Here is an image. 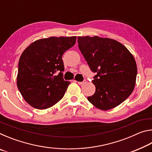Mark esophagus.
Instances as JSON below:
<instances>
[{
  "instance_id": "esophagus-1",
  "label": "esophagus",
  "mask_w": 152,
  "mask_h": 152,
  "mask_svg": "<svg viewBox=\"0 0 152 152\" xmlns=\"http://www.w3.org/2000/svg\"><path fill=\"white\" fill-rule=\"evenodd\" d=\"M78 82V84H79V85H83V84L86 83V80H84L83 82Z\"/></svg>"
}]
</instances>
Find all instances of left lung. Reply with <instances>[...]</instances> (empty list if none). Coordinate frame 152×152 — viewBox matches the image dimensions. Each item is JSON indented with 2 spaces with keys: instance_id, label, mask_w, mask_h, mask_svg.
<instances>
[{
  "instance_id": "8db88e82",
  "label": "left lung",
  "mask_w": 152,
  "mask_h": 152,
  "mask_svg": "<svg viewBox=\"0 0 152 152\" xmlns=\"http://www.w3.org/2000/svg\"><path fill=\"white\" fill-rule=\"evenodd\" d=\"M78 48L91 70L96 74L94 94L88 101L102 110L117 107L134 89L137 64L132 53L117 41L98 36L78 37Z\"/></svg>"
}]
</instances>
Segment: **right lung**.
Instances as JSON below:
<instances>
[{
    "instance_id": "1",
    "label": "right lung",
    "mask_w": 152,
    "mask_h": 152,
    "mask_svg": "<svg viewBox=\"0 0 152 152\" xmlns=\"http://www.w3.org/2000/svg\"><path fill=\"white\" fill-rule=\"evenodd\" d=\"M76 40V36L44 38L35 41L23 51L17 85L31 106L46 109L62 99L70 84L63 78L62 56Z\"/></svg>"
}]
</instances>
